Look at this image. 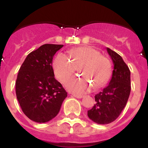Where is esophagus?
<instances>
[{"instance_id": "1", "label": "esophagus", "mask_w": 148, "mask_h": 148, "mask_svg": "<svg viewBox=\"0 0 148 148\" xmlns=\"http://www.w3.org/2000/svg\"><path fill=\"white\" fill-rule=\"evenodd\" d=\"M73 96L75 98H77V99H82L83 96H79V95H73Z\"/></svg>"}]
</instances>
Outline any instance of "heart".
<instances>
[{"label": "heart", "mask_w": 148, "mask_h": 148, "mask_svg": "<svg viewBox=\"0 0 148 148\" xmlns=\"http://www.w3.org/2000/svg\"><path fill=\"white\" fill-rule=\"evenodd\" d=\"M52 68L55 76L62 83L71 78L77 68L84 78H74L66 84L68 89L76 94H83L92 86L97 89L105 85L112 70L110 60L88 46L71 49L69 58L59 53L54 59Z\"/></svg>", "instance_id": "b5f03b06"}]
</instances>
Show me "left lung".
Returning a JSON list of instances; mask_svg holds the SVG:
<instances>
[{
  "label": "left lung",
  "mask_w": 148,
  "mask_h": 148,
  "mask_svg": "<svg viewBox=\"0 0 148 148\" xmlns=\"http://www.w3.org/2000/svg\"><path fill=\"white\" fill-rule=\"evenodd\" d=\"M113 63L109 85L95 96L96 104L88 111V118L98 124H108L118 118L131 92V72L121 55L107 47Z\"/></svg>",
  "instance_id": "obj_1"
}]
</instances>
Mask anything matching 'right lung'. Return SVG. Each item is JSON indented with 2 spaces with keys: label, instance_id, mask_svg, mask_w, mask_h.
Segmentation results:
<instances>
[{
  "label": "right lung",
  "instance_id": "obj_1",
  "mask_svg": "<svg viewBox=\"0 0 148 148\" xmlns=\"http://www.w3.org/2000/svg\"><path fill=\"white\" fill-rule=\"evenodd\" d=\"M62 45L46 44L27 55L16 84V95L22 110L29 119L46 123L58 114L67 93L55 79L52 58Z\"/></svg>",
  "mask_w": 148,
  "mask_h": 148
}]
</instances>
